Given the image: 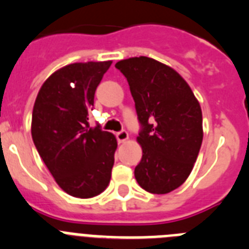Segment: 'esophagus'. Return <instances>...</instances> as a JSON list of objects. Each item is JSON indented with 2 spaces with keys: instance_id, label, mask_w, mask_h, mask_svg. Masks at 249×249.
<instances>
[{
  "instance_id": "esophagus-1",
  "label": "esophagus",
  "mask_w": 249,
  "mask_h": 249,
  "mask_svg": "<svg viewBox=\"0 0 249 249\" xmlns=\"http://www.w3.org/2000/svg\"><path fill=\"white\" fill-rule=\"evenodd\" d=\"M116 137H117L118 143H123L124 141L128 140V133H127L126 129H122V131H120L116 133Z\"/></svg>"
}]
</instances>
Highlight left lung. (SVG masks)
<instances>
[{
  "mask_svg": "<svg viewBox=\"0 0 249 249\" xmlns=\"http://www.w3.org/2000/svg\"><path fill=\"white\" fill-rule=\"evenodd\" d=\"M127 78L141 124L142 160L135 177L143 190L164 195L190 176L199 153L202 111L190 86L175 70L149 57L116 63Z\"/></svg>",
  "mask_w": 249,
  "mask_h": 249,
  "instance_id": "obj_1",
  "label": "left lung"
}]
</instances>
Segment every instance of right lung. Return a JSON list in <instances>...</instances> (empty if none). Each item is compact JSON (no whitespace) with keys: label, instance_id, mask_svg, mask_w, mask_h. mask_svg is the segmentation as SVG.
Segmentation results:
<instances>
[{"label":"right lung","instance_id":"1","mask_svg":"<svg viewBox=\"0 0 249 249\" xmlns=\"http://www.w3.org/2000/svg\"><path fill=\"white\" fill-rule=\"evenodd\" d=\"M72 63L48 77L32 112V138L57 184L68 195L91 198L107 188L117 141L89 126L94 92L111 66Z\"/></svg>","mask_w":249,"mask_h":249}]
</instances>
